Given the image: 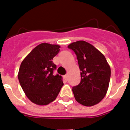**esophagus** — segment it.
Segmentation results:
<instances>
[{"mask_svg": "<svg viewBox=\"0 0 130 130\" xmlns=\"http://www.w3.org/2000/svg\"><path fill=\"white\" fill-rule=\"evenodd\" d=\"M64 79H66V81H67V80H68V75H64Z\"/></svg>", "mask_w": 130, "mask_h": 130, "instance_id": "esophagus-1", "label": "esophagus"}]
</instances>
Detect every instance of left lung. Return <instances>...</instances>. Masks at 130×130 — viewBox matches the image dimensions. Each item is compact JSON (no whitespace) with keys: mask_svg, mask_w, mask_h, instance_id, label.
<instances>
[{"mask_svg":"<svg viewBox=\"0 0 130 130\" xmlns=\"http://www.w3.org/2000/svg\"><path fill=\"white\" fill-rule=\"evenodd\" d=\"M78 60L81 82L72 88L75 99L84 106L96 105L104 99L109 88L111 68L99 50L88 42L80 40L70 43Z\"/></svg>","mask_w":130,"mask_h":130,"instance_id":"8db88e82","label":"left lung"}]
</instances>
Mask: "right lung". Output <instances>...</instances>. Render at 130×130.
I'll return each mask as SVG.
<instances>
[{
	"label": "right lung",
	"instance_id": "right-lung-1",
	"mask_svg": "<svg viewBox=\"0 0 130 130\" xmlns=\"http://www.w3.org/2000/svg\"><path fill=\"white\" fill-rule=\"evenodd\" d=\"M60 45L42 43L34 47L23 59L18 72V79L26 97L38 105L53 102L63 86L61 75H53L56 65L53 58Z\"/></svg>",
	"mask_w": 130,
	"mask_h": 130
}]
</instances>
